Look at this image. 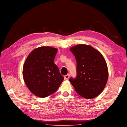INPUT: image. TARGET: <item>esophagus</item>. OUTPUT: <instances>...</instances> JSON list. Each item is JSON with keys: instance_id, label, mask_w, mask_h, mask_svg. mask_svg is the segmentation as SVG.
Instances as JSON below:
<instances>
[{"instance_id": "esophagus-1", "label": "esophagus", "mask_w": 127, "mask_h": 127, "mask_svg": "<svg viewBox=\"0 0 127 127\" xmlns=\"http://www.w3.org/2000/svg\"><path fill=\"white\" fill-rule=\"evenodd\" d=\"M69 77H70V75L69 74H67V75H65L64 76V78L65 79H68L69 78Z\"/></svg>"}]
</instances>
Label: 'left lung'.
<instances>
[{"instance_id":"8db88e82","label":"left lung","mask_w":127,"mask_h":127,"mask_svg":"<svg viewBox=\"0 0 127 127\" xmlns=\"http://www.w3.org/2000/svg\"><path fill=\"white\" fill-rule=\"evenodd\" d=\"M70 50L76 60L77 76L69 80L83 97H96L105 88L108 79V70L103 56L88 45L78 44Z\"/></svg>"}]
</instances>
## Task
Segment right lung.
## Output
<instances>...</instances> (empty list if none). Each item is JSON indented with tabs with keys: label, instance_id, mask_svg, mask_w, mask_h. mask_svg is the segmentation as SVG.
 <instances>
[{
	"label": "right lung",
	"instance_id": "right-lung-1",
	"mask_svg": "<svg viewBox=\"0 0 127 127\" xmlns=\"http://www.w3.org/2000/svg\"><path fill=\"white\" fill-rule=\"evenodd\" d=\"M58 49L41 47L31 52L25 61L23 76L29 90L40 97L54 93L64 80L54 63Z\"/></svg>",
	"mask_w": 127,
	"mask_h": 127
}]
</instances>
